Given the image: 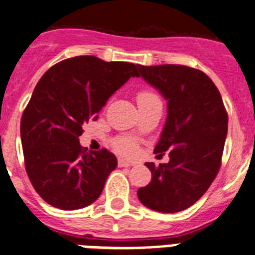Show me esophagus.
<instances>
[{
	"label": "esophagus",
	"instance_id": "obj_1",
	"mask_svg": "<svg viewBox=\"0 0 255 255\" xmlns=\"http://www.w3.org/2000/svg\"><path fill=\"white\" fill-rule=\"evenodd\" d=\"M118 165H119V167H132L133 163H132V161H128V160L119 159L118 160Z\"/></svg>",
	"mask_w": 255,
	"mask_h": 255
}]
</instances>
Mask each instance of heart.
Masks as SVG:
<instances>
[{
	"label": "heart",
	"mask_w": 255,
	"mask_h": 255,
	"mask_svg": "<svg viewBox=\"0 0 255 255\" xmlns=\"http://www.w3.org/2000/svg\"><path fill=\"white\" fill-rule=\"evenodd\" d=\"M153 98H157L155 92L149 91V90H141V91L137 92L136 95V99H137V103L141 104L144 102H148V100L153 99ZM114 147L123 155L131 156L135 155L136 151H137V145H136L135 140L131 139V137H122V139H118L114 141Z\"/></svg>",
	"instance_id": "obj_1"
}]
</instances>
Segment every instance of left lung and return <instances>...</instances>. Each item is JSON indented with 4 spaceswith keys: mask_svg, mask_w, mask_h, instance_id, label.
<instances>
[{
    "mask_svg": "<svg viewBox=\"0 0 255 255\" xmlns=\"http://www.w3.org/2000/svg\"><path fill=\"white\" fill-rule=\"evenodd\" d=\"M137 77L167 99L168 115L155 153L169 152V163H147L152 180L139 188L147 208L176 213L202 197L221 167L228 114L221 94L200 70L181 65H137Z\"/></svg>",
    "mask_w": 255,
    "mask_h": 255,
    "instance_id": "obj_1",
    "label": "left lung"
}]
</instances>
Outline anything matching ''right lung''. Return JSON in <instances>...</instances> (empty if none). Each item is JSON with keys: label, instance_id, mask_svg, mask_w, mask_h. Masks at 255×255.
<instances>
[{"label": "right lung", "instance_id": "add662e5", "mask_svg": "<svg viewBox=\"0 0 255 255\" xmlns=\"http://www.w3.org/2000/svg\"><path fill=\"white\" fill-rule=\"evenodd\" d=\"M137 65L81 55L59 62L39 79L21 119L25 168L37 193L62 210L85 208L99 197L118 160L106 148L82 147V126L98 119L108 98Z\"/></svg>", "mask_w": 255, "mask_h": 255}]
</instances>
